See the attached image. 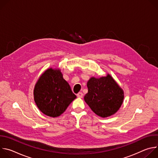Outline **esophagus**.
<instances>
[{
	"label": "esophagus",
	"mask_w": 158,
	"mask_h": 158,
	"mask_svg": "<svg viewBox=\"0 0 158 158\" xmlns=\"http://www.w3.org/2000/svg\"><path fill=\"white\" fill-rule=\"evenodd\" d=\"M77 98H82V96H83V94H82V93H79L77 94Z\"/></svg>",
	"instance_id": "esophagus-1"
}]
</instances>
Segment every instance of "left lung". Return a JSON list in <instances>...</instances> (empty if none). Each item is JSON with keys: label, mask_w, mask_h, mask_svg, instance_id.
Segmentation results:
<instances>
[{"label": "left lung", "mask_w": 158, "mask_h": 158, "mask_svg": "<svg viewBox=\"0 0 158 158\" xmlns=\"http://www.w3.org/2000/svg\"><path fill=\"white\" fill-rule=\"evenodd\" d=\"M88 93L84 101L98 116L107 118L114 114L124 99L123 90L109 74L105 77L90 79L87 83Z\"/></svg>", "instance_id": "1"}]
</instances>
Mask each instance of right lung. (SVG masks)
Here are the masks:
<instances>
[{"label":"right lung","mask_w":158,"mask_h":158,"mask_svg":"<svg viewBox=\"0 0 158 158\" xmlns=\"http://www.w3.org/2000/svg\"><path fill=\"white\" fill-rule=\"evenodd\" d=\"M76 98L60 69H47L40 76L34 89L37 107L42 113L52 118L60 116Z\"/></svg>","instance_id":"1"}]
</instances>
